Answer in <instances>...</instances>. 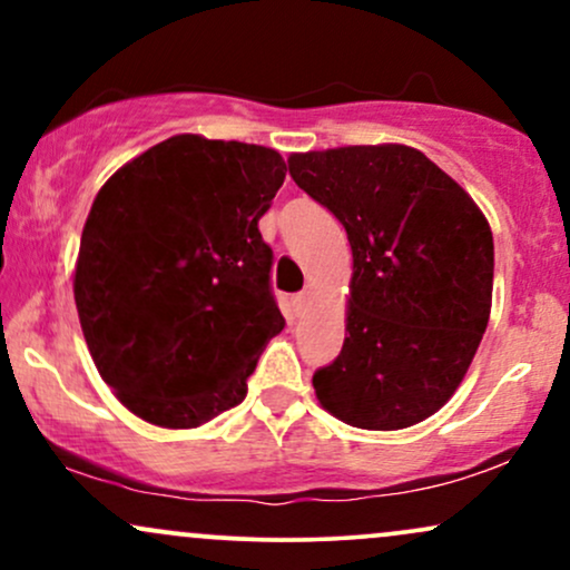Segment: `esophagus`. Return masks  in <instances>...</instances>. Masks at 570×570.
<instances>
[{"label":"esophagus","instance_id":"34e87169","mask_svg":"<svg viewBox=\"0 0 570 570\" xmlns=\"http://www.w3.org/2000/svg\"><path fill=\"white\" fill-rule=\"evenodd\" d=\"M311 299H313V289H303L299 294H294L292 297L294 313H297V316H303V313L307 311V305H311Z\"/></svg>","mask_w":570,"mask_h":570}]
</instances>
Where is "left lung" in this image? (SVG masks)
<instances>
[{
  "label": "left lung",
  "instance_id": "left-lung-1",
  "mask_svg": "<svg viewBox=\"0 0 570 570\" xmlns=\"http://www.w3.org/2000/svg\"><path fill=\"white\" fill-rule=\"evenodd\" d=\"M299 189L343 222L353 254L345 343L313 375L348 426L396 431L442 410L493 305V233L453 176L407 144L289 155Z\"/></svg>",
  "mask_w": 570,
  "mask_h": 570
}]
</instances>
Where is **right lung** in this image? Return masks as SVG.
<instances>
[{
    "mask_svg": "<svg viewBox=\"0 0 570 570\" xmlns=\"http://www.w3.org/2000/svg\"><path fill=\"white\" fill-rule=\"evenodd\" d=\"M284 176L276 149L179 134L98 189L75 305L98 375L141 421L198 429L244 402L284 330L257 227Z\"/></svg>",
    "mask_w": 570,
    "mask_h": 570,
    "instance_id": "right-lung-1",
    "label": "right lung"
}]
</instances>
